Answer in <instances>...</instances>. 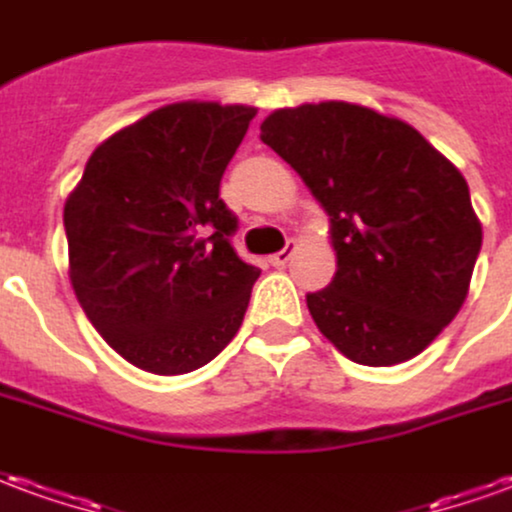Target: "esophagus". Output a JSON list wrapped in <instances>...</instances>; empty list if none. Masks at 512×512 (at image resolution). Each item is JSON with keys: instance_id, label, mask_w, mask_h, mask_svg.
I'll return each mask as SVG.
<instances>
[{"instance_id": "1", "label": "esophagus", "mask_w": 512, "mask_h": 512, "mask_svg": "<svg viewBox=\"0 0 512 512\" xmlns=\"http://www.w3.org/2000/svg\"><path fill=\"white\" fill-rule=\"evenodd\" d=\"M293 252H296V244H293V241H291V244L285 246L282 252H277V255L268 257V263H271V266H274V268H282V266H285V263H288V260H291Z\"/></svg>"}]
</instances>
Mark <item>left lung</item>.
<instances>
[{
  "label": "left lung",
  "instance_id": "1",
  "mask_svg": "<svg viewBox=\"0 0 512 512\" xmlns=\"http://www.w3.org/2000/svg\"><path fill=\"white\" fill-rule=\"evenodd\" d=\"M260 141L330 216L338 268L307 293L321 335L360 366L424 352L466 302L482 246L455 163L407 121L349 102L274 110Z\"/></svg>",
  "mask_w": 512,
  "mask_h": 512
}]
</instances>
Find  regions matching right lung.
<instances>
[{"instance_id": "add662e5", "label": "right lung", "mask_w": 512, "mask_h": 512, "mask_svg": "<svg viewBox=\"0 0 512 512\" xmlns=\"http://www.w3.org/2000/svg\"><path fill=\"white\" fill-rule=\"evenodd\" d=\"M255 107L177 102L96 146L63 207L69 277L127 363L188 374L241 330L260 268L235 255L219 199Z\"/></svg>"}]
</instances>
